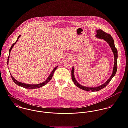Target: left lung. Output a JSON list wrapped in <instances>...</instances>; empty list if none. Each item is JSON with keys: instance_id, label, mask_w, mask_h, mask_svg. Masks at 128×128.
Returning a JSON list of instances; mask_svg holds the SVG:
<instances>
[{"instance_id": "1", "label": "left lung", "mask_w": 128, "mask_h": 128, "mask_svg": "<svg viewBox=\"0 0 128 128\" xmlns=\"http://www.w3.org/2000/svg\"><path fill=\"white\" fill-rule=\"evenodd\" d=\"M96 33H97V34L96 35V37H98V38H101V39H103L109 44V46H110L112 50L113 51L114 56V67H113V73H112L111 76L110 77V78L104 84H103L102 86H99L96 87V88L84 86H82L80 85V84H79L77 82V80H76L75 77H74V67H73L72 71H71V75H72V79L73 81L74 82L75 84L78 88H80L83 90H86V91H88V92H90V91L97 92V91H98L102 88H105L109 84V82L111 81V80L113 78V77L115 75L116 72H117V59L118 58V53H117L118 51H117V48L115 46L113 38H112V37L111 36L110 34L105 32H104L101 29L98 30H96Z\"/></svg>"}]
</instances>
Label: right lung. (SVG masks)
I'll return each instance as SVG.
<instances>
[{
  "label": "right lung",
  "mask_w": 128,
  "mask_h": 128,
  "mask_svg": "<svg viewBox=\"0 0 128 128\" xmlns=\"http://www.w3.org/2000/svg\"><path fill=\"white\" fill-rule=\"evenodd\" d=\"M20 36H21V35L19 36L18 37V38H17V40L16 41V42H14V43L12 45V46H11V48H10V50H9V56H8V59H7V64H8V60H9V55H10L11 50L12 48L13 47V46H14V44H16V42L18 40V39H19V38L20 37ZM57 67H58V66L56 67L53 70V71L51 72V74L50 75L49 77H48V79H47L46 81H44V82H42V83H40V84H24V83H22V82H19L17 81V80H16L12 76L11 74H10V75H11V78H12V79L13 81L16 84H17L18 86H22V87L24 88H28V89L37 88H40V87H42V86H44L45 84H46L48 82H49L50 80L52 78V76H53V73H54V71H55V70L57 69Z\"/></svg>",
  "instance_id": "add662e5"
}]
</instances>
